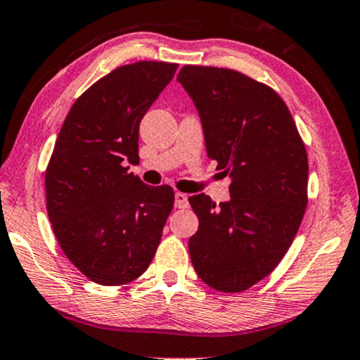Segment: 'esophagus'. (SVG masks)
Wrapping results in <instances>:
<instances>
[{
  "instance_id": "1",
  "label": "esophagus",
  "mask_w": 360,
  "mask_h": 360,
  "mask_svg": "<svg viewBox=\"0 0 360 360\" xmlns=\"http://www.w3.org/2000/svg\"><path fill=\"white\" fill-rule=\"evenodd\" d=\"M175 207L176 208H188V197L181 191H176L175 193Z\"/></svg>"
}]
</instances>
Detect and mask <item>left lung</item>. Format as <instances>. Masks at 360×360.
I'll list each match as a JSON object with an SVG mask.
<instances>
[{"mask_svg":"<svg viewBox=\"0 0 360 360\" xmlns=\"http://www.w3.org/2000/svg\"><path fill=\"white\" fill-rule=\"evenodd\" d=\"M197 105L207 153L230 174V202H188L198 217L191 264L203 283L241 292L286 255L307 205V153L278 92L226 68L184 66L176 76Z\"/></svg>","mask_w":360,"mask_h":360,"instance_id":"1","label":"left lung"}]
</instances>
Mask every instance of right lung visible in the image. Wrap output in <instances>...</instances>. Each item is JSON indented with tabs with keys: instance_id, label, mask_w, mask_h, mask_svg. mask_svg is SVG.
<instances>
[{
	"instance_id": "right-lung-1",
	"label": "right lung",
	"mask_w": 360,
	"mask_h": 360,
	"mask_svg": "<svg viewBox=\"0 0 360 360\" xmlns=\"http://www.w3.org/2000/svg\"><path fill=\"white\" fill-rule=\"evenodd\" d=\"M175 63L139 60L101 77L74 102L46 169V208L60 250L102 286L137 279L152 263L174 208L169 185L129 174L139 125Z\"/></svg>"
}]
</instances>
